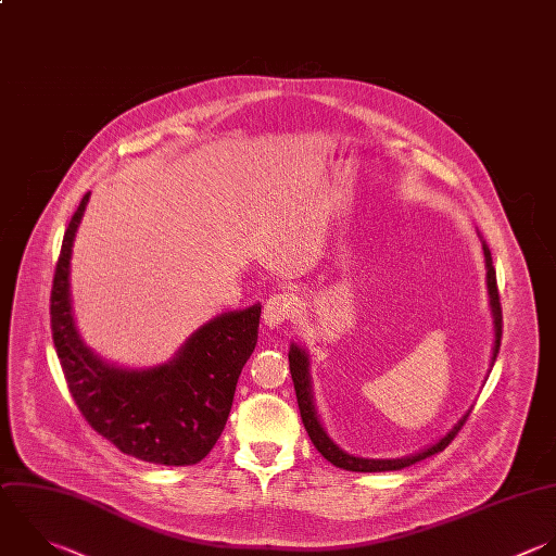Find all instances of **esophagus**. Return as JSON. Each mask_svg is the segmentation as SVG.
<instances>
[{"label":"esophagus","instance_id":"obj_1","mask_svg":"<svg viewBox=\"0 0 556 556\" xmlns=\"http://www.w3.org/2000/svg\"><path fill=\"white\" fill-rule=\"evenodd\" d=\"M295 313V298L293 293H276L265 302L263 308V321L269 328H278L287 319H291Z\"/></svg>","mask_w":556,"mask_h":556}]
</instances>
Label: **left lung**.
Segmentation results:
<instances>
[{"label":"left lung","mask_w":556,"mask_h":556,"mask_svg":"<svg viewBox=\"0 0 556 556\" xmlns=\"http://www.w3.org/2000/svg\"><path fill=\"white\" fill-rule=\"evenodd\" d=\"M482 252H484V267H486V295H489V308H491V317H493V348H491V363L489 367H493L497 350H500V337H502V308H500V295H497V282H495V269L491 263V252L489 245L482 241ZM289 369H291V378H293V387H295V395H298V406H300V415L304 421V428L313 441V445L321 452V456L326 460H330L334 467L348 469V471H393V469H402L408 467L417 460H424L426 456H432L437 452H441L452 439L454 434L460 430V426L465 424L469 410H465L458 421L443 434L439 437L434 443H430L428 447L408 454V456H400V458H363V456H354L345 450H341L330 434L326 432L317 408H315V395H313V378H311V354L306 352V348H302L300 343H291L289 348Z\"/></svg>","instance_id":"left-lung-1"}]
</instances>
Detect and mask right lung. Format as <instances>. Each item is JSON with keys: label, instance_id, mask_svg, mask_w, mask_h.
Wrapping results in <instances>:
<instances>
[{"label": "right lung", "instance_id": "add662e5", "mask_svg": "<svg viewBox=\"0 0 556 556\" xmlns=\"http://www.w3.org/2000/svg\"><path fill=\"white\" fill-rule=\"evenodd\" d=\"M87 193L63 239L52 287V337L70 391L96 432L154 465H195L217 443L239 374L258 339L261 304L200 326L176 356L154 367H124L85 343L72 304V252Z\"/></svg>", "mask_w": 556, "mask_h": 556}]
</instances>
